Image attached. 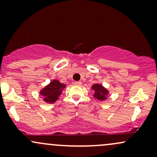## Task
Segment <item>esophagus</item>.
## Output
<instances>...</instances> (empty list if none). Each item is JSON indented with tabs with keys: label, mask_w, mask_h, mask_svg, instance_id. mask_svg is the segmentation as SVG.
I'll return each instance as SVG.
<instances>
[{
	"label": "esophagus",
	"mask_w": 157,
	"mask_h": 157,
	"mask_svg": "<svg viewBox=\"0 0 157 157\" xmlns=\"http://www.w3.org/2000/svg\"><path fill=\"white\" fill-rule=\"evenodd\" d=\"M75 85H76V86H81V85H82V82H81V81L75 82Z\"/></svg>",
	"instance_id": "obj_1"
}]
</instances>
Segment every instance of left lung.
I'll use <instances>...</instances> for the list:
<instances>
[{
  "instance_id": "obj_1",
  "label": "left lung",
  "mask_w": 157,
  "mask_h": 157,
  "mask_svg": "<svg viewBox=\"0 0 157 157\" xmlns=\"http://www.w3.org/2000/svg\"><path fill=\"white\" fill-rule=\"evenodd\" d=\"M91 89L94 90V94L93 96L100 101H104L108 98L109 90L106 89L104 86L100 84H94L91 87Z\"/></svg>"
}]
</instances>
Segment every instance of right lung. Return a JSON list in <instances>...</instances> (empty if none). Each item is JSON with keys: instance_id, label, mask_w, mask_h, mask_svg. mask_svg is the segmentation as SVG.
<instances>
[{"instance_id": "1", "label": "right lung", "mask_w": 157, "mask_h": 157, "mask_svg": "<svg viewBox=\"0 0 157 157\" xmlns=\"http://www.w3.org/2000/svg\"><path fill=\"white\" fill-rule=\"evenodd\" d=\"M66 88V85L61 83L60 81L53 80L49 84L40 90V94L44 97V100L48 103H54L58 100L59 96L63 90Z\"/></svg>"}]
</instances>
